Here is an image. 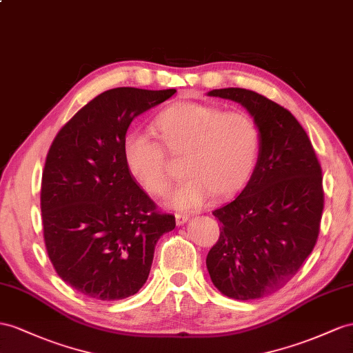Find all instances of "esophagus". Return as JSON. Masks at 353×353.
Instances as JSON below:
<instances>
[{"label":"esophagus","mask_w":353,"mask_h":353,"mask_svg":"<svg viewBox=\"0 0 353 353\" xmlns=\"http://www.w3.org/2000/svg\"><path fill=\"white\" fill-rule=\"evenodd\" d=\"M188 221H189V214L176 213V223L179 225V227H182V225H185Z\"/></svg>","instance_id":"34e87169"}]
</instances>
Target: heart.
<instances>
[{
	"mask_svg": "<svg viewBox=\"0 0 353 353\" xmlns=\"http://www.w3.org/2000/svg\"><path fill=\"white\" fill-rule=\"evenodd\" d=\"M159 140L173 153H185V174L167 198L177 210H196L214 195L240 192L254 174L261 152L259 126L246 112L179 101L161 110L153 121ZM125 165L149 195H162L170 186L165 152L144 131L126 132L122 143Z\"/></svg>",
	"mask_w": 353,
	"mask_h": 353,
	"instance_id": "heart-1",
	"label": "heart"
}]
</instances>
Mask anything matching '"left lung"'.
I'll use <instances>...</instances> for the list:
<instances>
[{
    "instance_id": "left-lung-1",
    "label": "left lung",
    "mask_w": 353,
    "mask_h": 353,
    "mask_svg": "<svg viewBox=\"0 0 353 353\" xmlns=\"http://www.w3.org/2000/svg\"><path fill=\"white\" fill-rule=\"evenodd\" d=\"M207 95L241 104L261 131L254 174L236 200L213 212L222 231L205 259L221 294L256 300L285 286L312 254L323 210L322 170L303 126L282 105L241 88Z\"/></svg>"
}]
</instances>
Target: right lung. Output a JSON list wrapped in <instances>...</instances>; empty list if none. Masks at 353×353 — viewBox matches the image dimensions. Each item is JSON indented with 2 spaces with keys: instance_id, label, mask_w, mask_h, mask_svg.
I'll list each match as a JSON object with an SVG mask.
<instances>
[{
  "instance_id": "right-lung-1",
  "label": "right lung",
  "mask_w": 353,
  "mask_h": 353,
  "mask_svg": "<svg viewBox=\"0 0 353 353\" xmlns=\"http://www.w3.org/2000/svg\"><path fill=\"white\" fill-rule=\"evenodd\" d=\"M174 94L105 90L52 143L41 180L44 243L58 276L83 295L114 301L137 294L158 240L176 227L135 183L122 152L135 117Z\"/></svg>"
}]
</instances>
